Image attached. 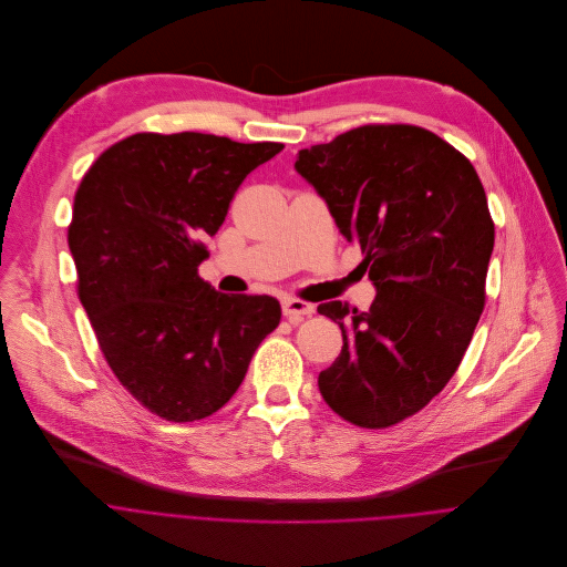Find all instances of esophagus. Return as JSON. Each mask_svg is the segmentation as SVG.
Instances as JSON below:
<instances>
[{"label": "esophagus", "mask_w": 567, "mask_h": 567, "mask_svg": "<svg viewBox=\"0 0 567 567\" xmlns=\"http://www.w3.org/2000/svg\"><path fill=\"white\" fill-rule=\"evenodd\" d=\"M315 312V306L312 303H306L301 299H286L284 301V315L290 319V321H299L301 317H308Z\"/></svg>", "instance_id": "34e87169"}]
</instances>
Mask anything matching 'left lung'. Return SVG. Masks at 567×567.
Masks as SVG:
<instances>
[{
    "label": "left lung",
    "instance_id": "8db88e82",
    "mask_svg": "<svg viewBox=\"0 0 567 567\" xmlns=\"http://www.w3.org/2000/svg\"><path fill=\"white\" fill-rule=\"evenodd\" d=\"M297 174L358 241L375 286L367 312L319 303L342 328L319 373L326 404L380 429L420 411L456 373L485 306L494 223L474 165L413 125H364L301 150Z\"/></svg>",
    "mask_w": 567,
    "mask_h": 567
}]
</instances>
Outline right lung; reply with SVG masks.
<instances>
[{
  "label": "right lung",
  "instance_id": "1",
  "mask_svg": "<svg viewBox=\"0 0 567 567\" xmlns=\"http://www.w3.org/2000/svg\"><path fill=\"white\" fill-rule=\"evenodd\" d=\"M281 143L134 134L84 174L69 228L78 295L121 384L172 422L212 415L241 386L281 306L198 277L244 178Z\"/></svg>",
  "mask_w": 567,
  "mask_h": 567
}]
</instances>
